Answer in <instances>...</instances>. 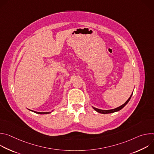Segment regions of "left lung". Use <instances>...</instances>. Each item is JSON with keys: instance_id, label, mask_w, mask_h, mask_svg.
Here are the masks:
<instances>
[{"instance_id": "left-lung-1", "label": "left lung", "mask_w": 154, "mask_h": 154, "mask_svg": "<svg viewBox=\"0 0 154 154\" xmlns=\"http://www.w3.org/2000/svg\"><path fill=\"white\" fill-rule=\"evenodd\" d=\"M132 94H133V93H132V94H131V96H130V97L128 99V100L123 104V105H121L120 106H119V107H118V108H115V109H108V110H103V109H98V108H94V107H93V108L95 109V110L97 112H98V113H102V114H108V113H115V112H118V111H119V110H121V109L122 108H124L127 104V103L129 102V100H130V98H131V96H132Z\"/></svg>"}]
</instances>
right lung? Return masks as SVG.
<instances>
[{"label": "right lung", "mask_w": 154, "mask_h": 154, "mask_svg": "<svg viewBox=\"0 0 154 154\" xmlns=\"http://www.w3.org/2000/svg\"><path fill=\"white\" fill-rule=\"evenodd\" d=\"M29 110H30V109H29ZM35 113H38V114H41V115H44V114H49V113H51V112H35V111H32V110H30Z\"/></svg>", "instance_id": "obj_1"}]
</instances>
